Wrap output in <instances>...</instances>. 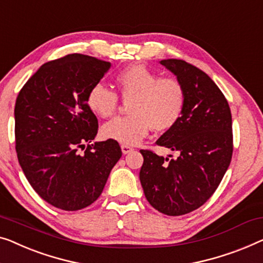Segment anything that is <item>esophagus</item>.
<instances>
[{"instance_id": "1", "label": "esophagus", "mask_w": 263, "mask_h": 263, "mask_svg": "<svg viewBox=\"0 0 263 263\" xmlns=\"http://www.w3.org/2000/svg\"><path fill=\"white\" fill-rule=\"evenodd\" d=\"M121 149H122V153L123 154H128V153H130V152L133 151V147L128 146V144H122V146H121Z\"/></svg>"}]
</instances>
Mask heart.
I'll return each instance as SVG.
<instances>
[{"instance_id":"1","label":"heart","mask_w":263,"mask_h":263,"mask_svg":"<svg viewBox=\"0 0 263 263\" xmlns=\"http://www.w3.org/2000/svg\"><path fill=\"white\" fill-rule=\"evenodd\" d=\"M116 92L102 84L93 85L86 96V103L95 115L108 119L116 114L120 97L128 102L127 116L105 123L102 134L122 143H138L149 129L167 132L181 119L186 105L185 85L177 77H160L147 66L135 64L124 67L114 77Z\"/></svg>"}]
</instances>
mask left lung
Segmentation results:
<instances>
[{"mask_svg":"<svg viewBox=\"0 0 263 263\" xmlns=\"http://www.w3.org/2000/svg\"><path fill=\"white\" fill-rule=\"evenodd\" d=\"M160 64L180 79L187 98L181 119L157 144L180 154L141 149L140 181L155 210L181 216L206 203L222 181L233 157V121L227 98L205 72L180 59Z\"/></svg>","mask_w":263,"mask_h":263,"instance_id":"obj_1","label":"left lung"}]
</instances>
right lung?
Returning <instances> with one entry per match:
<instances>
[{"label":"right lung","mask_w":263,"mask_h":263,"mask_svg":"<svg viewBox=\"0 0 263 263\" xmlns=\"http://www.w3.org/2000/svg\"><path fill=\"white\" fill-rule=\"evenodd\" d=\"M111 64L68 54L44 64L22 86L15 103V149L30 186L65 211L101 196L122 151L117 141L91 143L98 120L86 96Z\"/></svg>","instance_id":"1"}]
</instances>
